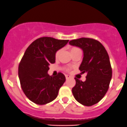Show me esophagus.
Here are the masks:
<instances>
[{
  "mask_svg": "<svg viewBox=\"0 0 127 127\" xmlns=\"http://www.w3.org/2000/svg\"><path fill=\"white\" fill-rule=\"evenodd\" d=\"M65 77H66V79H69V78H71V76H69V75H65Z\"/></svg>",
  "mask_w": 127,
  "mask_h": 127,
  "instance_id": "esophagus-1",
  "label": "esophagus"
}]
</instances>
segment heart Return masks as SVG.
<instances>
[{"instance_id": "1", "label": "heart", "mask_w": 127, "mask_h": 127, "mask_svg": "<svg viewBox=\"0 0 127 127\" xmlns=\"http://www.w3.org/2000/svg\"><path fill=\"white\" fill-rule=\"evenodd\" d=\"M79 50V49L78 48H77V47H72V48H71V53L74 52V51H77V50ZM59 53H60V50H58V51L56 52V53H55V57L57 58L58 56Z\"/></svg>"}]
</instances>
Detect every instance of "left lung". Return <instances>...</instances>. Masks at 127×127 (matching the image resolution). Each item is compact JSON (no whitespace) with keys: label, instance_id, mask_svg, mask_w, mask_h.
<instances>
[{"label":"left lung","instance_id":"left-lung-1","mask_svg":"<svg viewBox=\"0 0 127 127\" xmlns=\"http://www.w3.org/2000/svg\"><path fill=\"white\" fill-rule=\"evenodd\" d=\"M69 44L83 50L84 58L79 70L87 72L84 82L75 77L76 85L72 89L75 99L85 106L99 102L107 92L112 76L110 59L102 44L89 38L72 40Z\"/></svg>","mask_w":127,"mask_h":127}]
</instances>
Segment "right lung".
I'll use <instances>...</instances> for the list:
<instances>
[{
	"mask_svg": "<svg viewBox=\"0 0 127 127\" xmlns=\"http://www.w3.org/2000/svg\"><path fill=\"white\" fill-rule=\"evenodd\" d=\"M68 41L45 36L36 39L26 50L18 66V77L23 92L35 104L45 105L57 97L66 77L61 72L54 77L47 72L49 65L55 63L56 51Z\"/></svg>",
	"mask_w": 127,
	"mask_h": 127,
	"instance_id": "add662e5",
	"label": "right lung"
}]
</instances>
